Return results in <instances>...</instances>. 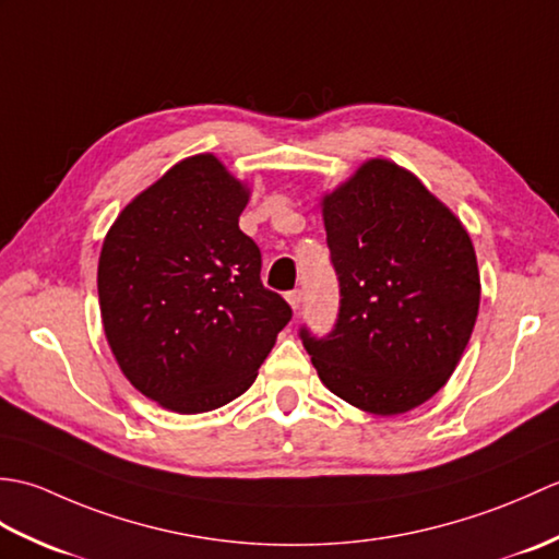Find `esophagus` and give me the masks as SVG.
<instances>
[{
  "label": "esophagus",
  "instance_id": "esophagus-1",
  "mask_svg": "<svg viewBox=\"0 0 559 559\" xmlns=\"http://www.w3.org/2000/svg\"><path fill=\"white\" fill-rule=\"evenodd\" d=\"M286 298H288V305L293 307V312L298 314L300 307H302V290H290V293L286 295Z\"/></svg>",
  "mask_w": 559,
  "mask_h": 559
}]
</instances>
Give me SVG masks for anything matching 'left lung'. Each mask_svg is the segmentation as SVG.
Listing matches in <instances>:
<instances>
[{
	"instance_id": "8db88e82",
	"label": "left lung",
	"mask_w": 559,
	"mask_h": 559,
	"mask_svg": "<svg viewBox=\"0 0 559 559\" xmlns=\"http://www.w3.org/2000/svg\"><path fill=\"white\" fill-rule=\"evenodd\" d=\"M338 319L300 338L324 386L350 406L399 415L456 370L480 305L476 249L413 173L372 158L322 201Z\"/></svg>"
}]
</instances>
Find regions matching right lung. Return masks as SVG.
Returning a JSON list of instances; mask_svg holds the SVG:
<instances>
[{
  "label": "right lung",
  "mask_w": 559,
  "mask_h": 559,
  "mask_svg": "<svg viewBox=\"0 0 559 559\" xmlns=\"http://www.w3.org/2000/svg\"><path fill=\"white\" fill-rule=\"evenodd\" d=\"M249 189L211 156L185 158L129 201L105 235L98 298L129 382L175 413H206L252 386L290 305L261 283L240 230Z\"/></svg>",
  "instance_id": "obj_1"
}]
</instances>
